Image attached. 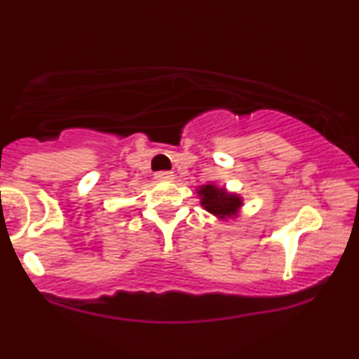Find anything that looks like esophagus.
Instances as JSON below:
<instances>
[{
	"label": "esophagus",
	"mask_w": 359,
	"mask_h": 359,
	"mask_svg": "<svg viewBox=\"0 0 359 359\" xmlns=\"http://www.w3.org/2000/svg\"><path fill=\"white\" fill-rule=\"evenodd\" d=\"M175 175L171 171H158V173H155V180L158 181H171Z\"/></svg>",
	"instance_id": "esophagus-1"
}]
</instances>
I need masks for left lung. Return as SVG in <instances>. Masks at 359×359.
<instances>
[{
    "label": "left lung",
    "mask_w": 359,
    "mask_h": 359,
    "mask_svg": "<svg viewBox=\"0 0 359 359\" xmlns=\"http://www.w3.org/2000/svg\"><path fill=\"white\" fill-rule=\"evenodd\" d=\"M198 196L201 199V205L219 220L235 219L243 205L242 196H238L237 193H229L222 186L214 183L199 186Z\"/></svg>",
    "instance_id": "8db88e82"
}]
</instances>
